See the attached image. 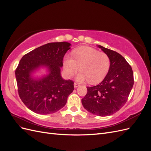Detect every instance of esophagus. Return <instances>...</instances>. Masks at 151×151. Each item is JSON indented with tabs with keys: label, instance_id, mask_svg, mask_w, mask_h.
<instances>
[{
	"label": "esophagus",
	"instance_id": "obj_1",
	"mask_svg": "<svg viewBox=\"0 0 151 151\" xmlns=\"http://www.w3.org/2000/svg\"><path fill=\"white\" fill-rule=\"evenodd\" d=\"M80 86V84H78V83H74V88H77V87H79Z\"/></svg>",
	"mask_w": 151,
	"mask_h": 151
}]
</instances>
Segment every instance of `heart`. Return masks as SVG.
Listing matches in <instances>:
<instances>
[{
  "label": "heart",
  "instance_id": "obj_1",
  "mask_svg": "<svg viewBox=\"0 0 151 151\" xmlns=\"http://www.w3.org/2000/svg\"><path fill=\"white\" fill-rule=\"evenodd\" d=\"M72 56L67 55L63 60V70L68 77H72L78 70L76 76L79 82L88 81L97 84L103 80L110 67V59L107 54L89 47H81L73 50Z\"/></svg>",
  "mask_w": 151,
  "mask_h": 151
}]
</instances>
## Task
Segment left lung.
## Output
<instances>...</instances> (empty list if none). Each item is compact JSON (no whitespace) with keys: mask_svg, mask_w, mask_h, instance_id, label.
Returning a JSON list of instances; mask_svg holds the SVG:
<instances>
[{"mask_svg":"<svg viewBox=\"0 0 151 151\" xmlns=\"http://www.w3.org/2000/svg\"><path fill=\"white\" fill-rule=\"evenodd\" d=\"M110 59L106 77L99 84L87 87L88 93L82 99L84 108L100 116L113 115L124 106L133 87L134 74L124 57L113 50L98 45Z\"/></svg>","mask_w":151,"mask_h":151,"instance_id":"left-lung-1","label":"left lung"}]
</instances>
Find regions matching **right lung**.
Segmentation results:
<instances>
[{
    "instance_id": "add662e5",
    "label": "right lung",
    "mask_w": 151,
    "mask_h": 151,
    "mask_svg": "<svg viewBox=\"0 0 151 151\" xmlns=\"http://www.w3.org/2000/svg\"><path fill=\"white\" fill-rule=\"evenodd\" d=\"M68 42L49 43L22 57L16 70L18 93L30 110L40 115L55 113L65 106L74 89V82L63 79L60 74L63 58L70 48ZM46 67L48 74L36 79L32 73Z\"/></svg>"
}]
</instances>
